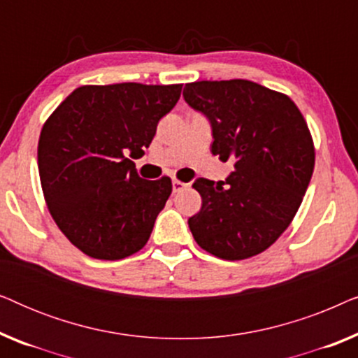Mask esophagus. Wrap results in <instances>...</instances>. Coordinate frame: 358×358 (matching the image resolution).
I'll list each match as a JSON object with an SVG mask.
<instances>
[{"mask_svg": "<svg viewBox=\"0 0 358 358\" xmlns=\"http://www.w3.org/2000/svg\"><path fill=\"white\" fill-rule=\"evenodd\" d=\"M187 185H189V184L182 182V180L174 179V180H173V192H180V190H184L185 187H187Z\"/></svg>", "mask_w": 358, "mask_h": 358, "instance_id": "1", "label": "esophagus"}]
</instances>
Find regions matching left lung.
<instances>
[{"mask_svg": "<svg viewBox=\"0 0 358 358\" xmlns=\"http://www.w3.org/2000/svg\"><path fill=\"white\" fill-rule=\"evenodd\" d=\"M184 99L212 125V153L234 163L227 182L200 178L202 208L189 228L227 261L256 256L292 223L315 169V146L290 97L248 80L195 81Z\"/></svg>", "mask_w": 358, "mask_h": 358, "instance_id": "left-lung-1", "label": "left lung"}]
</instances>
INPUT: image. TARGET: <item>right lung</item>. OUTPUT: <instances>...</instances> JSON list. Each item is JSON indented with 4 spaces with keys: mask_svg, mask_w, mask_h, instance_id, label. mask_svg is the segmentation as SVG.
<instances>
[{
    "mask_svg": "<svg viewBox=\"0 0 358 358\" xmlns=\"http://www.w3.org/2000/svg\"><path fill=\"white\" fill-rule=\"evenodd\" d=\"M182 85L81 86L42 127L37 159L57 227L86 256L119 261L150 239L173 192L169 178L141 179L145 155Z\"/></svg>",
    "mask_w": 358,
    "mask_h": 358,
    "instance_id": "right-lung-1",
    "label": "right lung"
}]
</instances>
